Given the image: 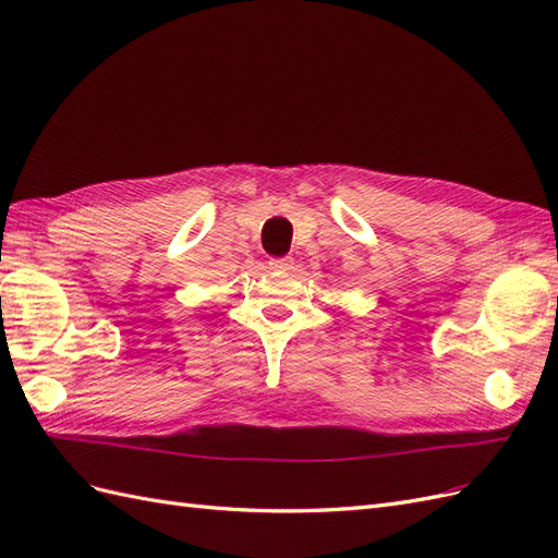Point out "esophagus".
<instances>
[{"instance_id":"34e87169","label":"esophagus","mask_w":558,"mask_h":558,"mask_svg":"<svg viewBox=\"0 0 558 558\" xmlns=\"http://www.w3.org/2000/svg\"><path fill=\"white\" fill-rule=\"evenodd\" d=\"M269 267L279 269V272H286V269L293 267V260L291 258H272V260H269Z\"/></svg>"}]
</instances>
